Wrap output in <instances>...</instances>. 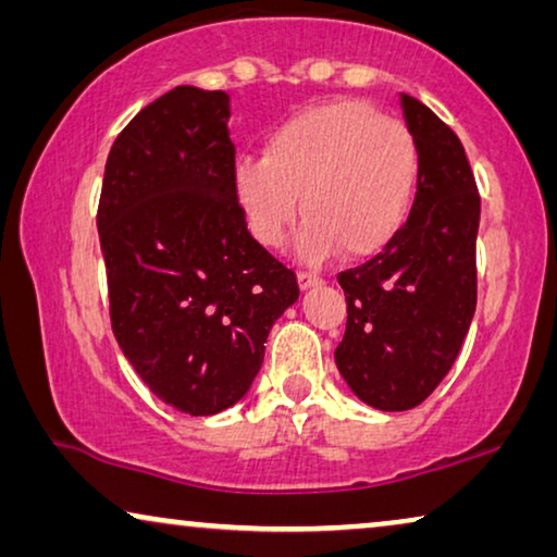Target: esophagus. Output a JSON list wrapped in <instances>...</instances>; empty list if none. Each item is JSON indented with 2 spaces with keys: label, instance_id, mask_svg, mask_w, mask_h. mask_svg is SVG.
Instances as JSON below:
<instances>
[{
  "label": "esophagus",
  "instance_id": "obj_1",
  "mask_svg": "<svg viewBox=\"0 0 557 557\" xmlns=\"http://www.w3.org/2000/svg\"><path fill=\"white\" fill-rule=\"evenodd\" d=\"M296 281H299V288H314L322 284V276H317V273H309V271H299V276H296Z\"/></svg>",
  "mask_w": 557,
  "mask_h": 557
}]
</instances>
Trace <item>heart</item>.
Instances as JSON below:
<instances>
[{
    "instance_id": "b5f03b06",
    "label": "heart",
    "mask_w": 557,
    "mask_h": 557,
    "mask_svg": "<svg viewBox=\"0 0 557 557\" xmlns=\"http://www.w3.org/2000/svg\"><path fill=\"white\" fill-rule=\"evenodd\" d=\"M421 151L398 119L362 101H332L294 113L269 134L263 157L233 170V195L263 248L284 243L304 212L299 248L326 258L380 253L413 208ZM302 202H298V195Z\"/></svg>"
}]
</instances>
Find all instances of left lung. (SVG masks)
<instances>
[{
  "instance_id": "obj_1",
  "label": "left lung",
  "mask_w": 557,
  "mask_h": 557,
  "mask_svg": "<svg viewBox=\"0 0 557 557\" xmlns=\"http://www.w3.org/2000/svg\"><path fill=\"white\" fill-rule=\"evenodd\" d=\"M421 151V177L403 231L368 263L339 273L347 299L339 375L377 410H410L446 377L476 309L479 193L459 136L418 98L400 94Z\"/></svg>"
}]
</instances>
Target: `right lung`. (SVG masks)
Listing matches in <instances>:
<instances>
[{
  "label": "right lung",
  "instance_id": "add662e5",
  "mask_svg": "<svg viewBox=\"0 0 557 557\" xmlns=\"http://www.w3.org/2000/svg\"><path fill=\"white\" fill-rule=\"evenodd\" d=\"M227 119L225 90L177 86L151 101L113 141L96 218L121 352L189 416L250 391L273 322L299 299L233 195Z\"/></svg>",
  "mask_w": 557,
  "mask_h": 557
}]
</instances>
